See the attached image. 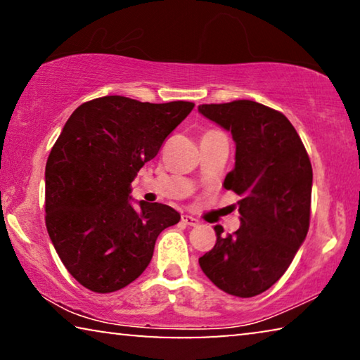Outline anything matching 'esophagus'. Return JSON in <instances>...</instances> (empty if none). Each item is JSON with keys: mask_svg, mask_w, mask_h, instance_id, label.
I'll list each match as a JSON object with an SVG mask.
<instances>
[{"mask_svg": "<svg viewBox=\"0 0 360 360\" xmlns=\"http://www.w3.org/2000/svg\"><path fill=\"white\" fill-rule=\"evenodd\" d=\"M181 221L187 224V226H197V224H198V219L192 217V214H182Z\"/></svg>", "mask_w": 360, "mask_h": 360, "instance_id": "1", "label": "esophagus"}]
</instances>
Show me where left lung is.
<instances>
[{
  "mask_svg": "<svg viewBox=\"0 0 360 360\" xmlns=\"http://www.w3.org/2000/svg\"><path fill=\"white\" fill-rule=\"evenodd\" d=\"M198 112L231 132L234 168L224 187L240 195V226L198 259L221 291L254 297L288 270L309 231L312 165L296 129L280 111L250 100L198 105Z\"/></svg>",
  "mask_w": 360,
  "mask_h": 360,
  "instance_id": "1",
  "label": "left lung"
}]
</instances>
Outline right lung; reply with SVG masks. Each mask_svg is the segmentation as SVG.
Returning a JSON list of instances; mask_svg holds the SVG:
<instances>
[{"mask_svg":"<svg viewBox=\"0 0 360 360\" xmlns=\"http://www.w3.org/2000/svg\"><path fill=\"white\" fill-rule=\"evenodd\" d=\"M192 108L111 95L80 105L64 124L45 168V221L63 265L90 291L137 280L160 233L181 219L163 203L134 200L131 182Z\"/></svg>","mask_w":360,"mask_h":360,"instance_id":"add662e5","label":"right lung"}]
</instances>
